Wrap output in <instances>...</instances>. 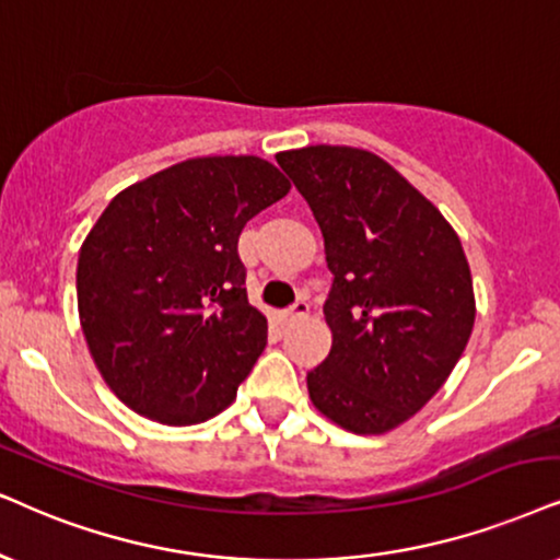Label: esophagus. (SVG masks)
Segmentation results:
<instances>
[{"label":"esophagus","mask_w":560,"mask_h":560,"mask_svg":"<svg viewBox=\"0 0 560 560\" xmlns=\"http://www.w3.org/2000/svg\"><path fill=\"white\" fill-rule=\"evenodd\" d=\"M307 313H310V302H307V300H304V296H300V300H296V302L292 304V307H289V310H287V313H284V320H287V323L302 320V317H304V315H307Z\"/></svg>","instance_id":"obj_1"}]
</instances>
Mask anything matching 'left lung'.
Masks as SVG:
<instances>
[{
    "label": "left lung",
    "instance_id": "1",
    "mask_svg": "<svg viewBox=\"0 0 560 560\" xmlns=\"http://www.w3.org/2000/svg\"><path fill=\"white\" fill-rule=\"evenodd\" d=\"M313 209L332 287L328 359L307 372L313 406L353 434H385L444 385L476 323L457 232L393 165L357 147L276 154Z\"/></svg>",
    "mask_w": 560,
    "mask_h": 560
}]
</instances>
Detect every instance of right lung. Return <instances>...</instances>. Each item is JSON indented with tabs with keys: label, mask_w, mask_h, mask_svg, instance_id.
<instances>
[{
	"label": "right lung",
	"mask_w": 560,
	"mask_h": 560,
	"mask_svg": "<svg viewBox=\"0 0 560 560\" xmlns=\"http://www.w3.org/2000/svg\"><path fill=\"white\" fill-rule=\"evenodd\" d=\"M292 183L271 162L194 158L121 190L84 237L77 307L116 398L190 427L222 413L266 349L237 237Z\"/></svg>",
	"instance_id": "obj_1"
}]
</instances>
